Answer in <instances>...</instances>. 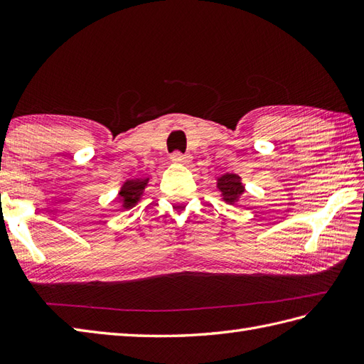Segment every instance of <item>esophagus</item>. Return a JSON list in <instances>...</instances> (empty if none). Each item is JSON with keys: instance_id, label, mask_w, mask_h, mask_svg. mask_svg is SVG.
Returning <instances> with one entry per match:
<instances>
[{"instance_id": "esophagus-1", "label": "esophagus", "mask_w": 364, "mask_h": 364, "mask_svg": "<svg viewBox=\"0 0 364 364\" xmlns=\"http://www.w3.org/2000/svg\"><path fill=\"white\" fill-rule=\"evenodd\" d=\"M172 161L175 162V164H189L191 156H189V154H183L180 151H175L172 154Z\"/></svg>"}]
</instances>
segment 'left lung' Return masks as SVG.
<instances>
[{
  "instance_id": "left-lung-1",
  "label": "left lung",
  "mask_w": 364,
  "mask_h": 364,
  "mask_svg": "<svg viewBox=\"0 0 364 364\" xmlns=\"http://www.w3.org/2000/svg\"><path fill=\"white\" fill-rule=\"evenodd\" d=\"M218 189L220 197L228 205H236L244 196L245 188L242 184L241 176L236 173H225L218 178Z\"/></svg>"
}]
</instances>
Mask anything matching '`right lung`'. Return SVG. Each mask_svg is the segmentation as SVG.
Masks as SVG:
<instances>
[{
	"mask_svg": "<svg viewBox=\"0 0 364 364\" xmlns=\"http://www.w3.org/2000/svg\"><path fill=\"white\" fill-rule=\"evenodd\" d=\"M149 183V178H137V180H127L122 184L119 192V202L123 210H131L142 198L144 191Z\"/></svg>",
	"mask_w": 364,
	"mask_h": 364,
	"instance_id": "add662e5",
	"label": "right lung"
}]
</instances>
